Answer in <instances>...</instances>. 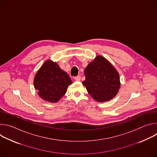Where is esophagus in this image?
I'll use <instances>...</instances> for the list:
<instances>
[{
	"label": "esophagus",
	"instance_id": "1",
	"mask_svg": "<svg viewBox=\"0 0 157 157\" xmlns=\"http://www.w3.org/2000/svg\"><path fill=\"white\" fill-rule=\"evenodd\" d=\"M74 79H75L76 81H81V76H77L75 77Z\"/></svg>",
	"mask_w": 157,
	"mask_h": 157
}]
</instances>
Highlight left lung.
<instances>
[{
	"instance_id": "1",
	"label": "left lung",
	"mask_w": 157,
	"mask_h": 157,
	"mask_svg": "<svg viewBox=\"0 0 157 157\" xmlns=\"http://www.w3.org/2000/svg\"><path fill=\"white\" fill-rule=\"evenodd\" d=\"M84 73L86 79L82 83L97 102L110 101L118 93L121 86L119 73L102 56H97L89 63Z\"/></svg>"
}]
</instances>
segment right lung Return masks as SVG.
Here are the masks:
<instances>
[{"instance_id":"1","label":"right lung","mask_w":157,"mask_h":157,"mask_svg":"<svg viewBox=\"0 0 157 157\" xmlns=\"http://www.w3.org/2000/svg\"><path fill=\"white\" fill-rule=\"evenodd\" d=\"M73 82L59 65L50 59L47 60L37 71L33 80L35 89L44 101L55 103L65 94Z\"/></svg>"}]
</instances>
